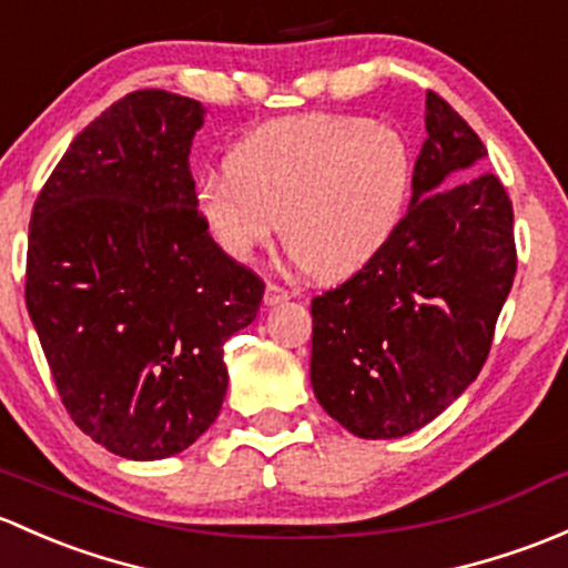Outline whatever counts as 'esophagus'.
I'll use <instances>...</instances> for the list:
<instances>
[{
	"mask_svg": "<svg viewBox=\"0 0 568 568\" xmlns=\"http://www.w3.org/2000/svg\"><path fill=\"white\" fill-rule=\"evenodd\" d=\"M290 301V292L278 284H267L265 286V306H278V303Z\"/></svg>",
	"mask_w": 568,
	"mask_h": 568,
	"instance_id": "obj_1",
	"label": "esophagus"
}]
</instances>
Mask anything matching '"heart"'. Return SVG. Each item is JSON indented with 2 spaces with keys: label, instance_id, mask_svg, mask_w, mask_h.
<instances>
[{
  "label": "heart",
  "instance_id": "b5f03b06",
  "mask_svg": "<svg viewBox=\"0 0 568 568\" xmlns=\"http://www.w3.org/2000/svg\"><path fill=\"white\" fill-rule=\"evenodd\" d=\"M413 183L410 150L396 131L364 116L301 114L232 144L224 174L196 185L194 207L230 260H254L282 224L297 265L323 282H344L399 235Z\"/></svg>",
  "mask_w": 568,
  "mask_h": 568
}]
</instances>
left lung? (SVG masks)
I'll use <instances>...</instances> for the list:
<instances>
[{
	"label": "left lung",
	"instance_id": "8db88e82",
	"mask_svg": "<svg viewBox=\"0 0 568 568\" xmlns=\"http://www.w3.org/2000/svg\"><path fill=\"white\" fill-rule=\"evenodd\" d=\"M399 235L312 301V388L353 435L420 429L478 377L517 273L514 210L487 148L435 92Z\"/></svg>",
	"mask_w": 568,
	"mask_h": 568
}]
</instances>
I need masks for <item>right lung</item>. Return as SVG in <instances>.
<instances>
[{"mask_svg": "<svg viewBox=\"0 0 568 568\" xmlns=\"http://www.w3.org/2000/svg\"><path fill=\"white\" fill-rule=\"evenodd\" d=\"M204 114L163 90L120 98L73 139L29 221L27 308L62 405L125 459L174 457L207 432L224 342L265 292L196 219Z\"/></svg>", "mask_w": 568, "mask_h": 568, "instance_id": "add662e5", "label": "right lung"}]
</instances>
